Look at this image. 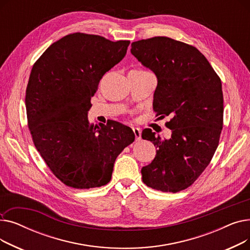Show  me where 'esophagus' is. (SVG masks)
I'll use <instances>...</instances> for the list:
<instances>
[{
    "instance_id": "obj_1",
    "label": "esophagus",
    "mask_w": 250,
    "mask_h": 250,
    "mask_svg": "<svg viewBox=\"0 0 250 250\" xmlns=\"http://www.w3.org/2000/svg\"><path fill=\"white\" fill-rule=\"evenodd\" d=\"M133 130H134V134H135L136 140H137V141H140V140H141V129H140L139 127H133Z\"/></svg>"
}]
</instances>
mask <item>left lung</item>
I'll return each instance as SVG.
<instances>
[{"mask_svg": "<svg viewBox=\"0 0 250 250\" xmlns=\"http://www.w3.org/2000/svg\"><path fill=\"white\" fill-rule=\"evenodd\" d=\"M132 55L157 77L153 109L171 116L170 139L151 128L142 138L157 148L154 160L141 170L146 186L177 192L188 188L211 162L223 128L220 78L202 52L172 38L157 36L132 43Z\"/></svg>", "mask_w": 250, "mask_h": 250, "instance_id": "left-lung-1", "label": "left lung"}]
</instances>
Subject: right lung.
Returning a JSON list of instances; mask_svg holds the SVG:
<instances>
[{
    "instance_id": "right-lung-1",
    "label": "right lung",
    "mask_w": 250,
    "mask_h": 250,
    "mask_svg": "<svg viewBox=\"0 0 250 250\" xmlns=\"http://www.w3.org/2000/svg\"><path fill=\"white\" fill-rule=\"evenodd\" d=\"M128 44L77 32L52 43L33 64L25 97L28 127L51 172L70 188L106 185L116 157L135 141L133 129L121 123L88 121L99 81Z\"/></svg>"
}]
</instances>
